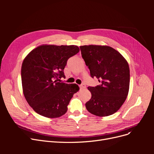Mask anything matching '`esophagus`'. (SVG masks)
<instances>
[{
	"instance_id": "obj_1",
	"label": "esophagus",
	"mask_w": 154,
	"mask_h": 154,
	"mask_svg": "<svg viewBox=\"0 0 154 154\" xmlns=\"http://www.w3.org/2000/svg\"><path fill=\"white\" fill-rule=\"evenodd\" d=\"M86 87V85L85 84H82L81 85H80V89H84V88H85Z\"/></svg>"
}]
</instances>
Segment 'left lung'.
Wrapping results in <instances>:
<instances>
[{
    "instance_id": "obj_1",
    "label": "left lung",
    "mask_w": 154,
    "mask_h": 154,
    "mask_svg": "<svg viewBox=\"0 0 154 154\" xmlns=\"http://www.w3.org/2000/svg\"><path fill=\"white\" fill-rule=\"evenodd\" d=\"M80 48L91 77L97 78L100 83L88 87L92 97L85 103L87 110L99 117L114 114L128 92L130 70L127 60L109 46L82 45Z\"/></svg>"
}]
</instances>
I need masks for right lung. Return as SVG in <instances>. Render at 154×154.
<instances>
[{
  "mask_svg": "<svg viewBox=\"0 0 154 154\" xmlns=\"http://www.w3.org/2000/svg\"><path fill=\"white\" fill-rule=\"evenodd\" d=\"M79 52L76 45H43L32 51L21 69L23 92L30 106L48 118L65 114L75 93L76 84L60 82L68 59Z\"/></svg>",
  "mask_w": 154,
  "mask_h": 154,
  "instance_id": "1",
  "label": "right lung"
}]
</instances>
